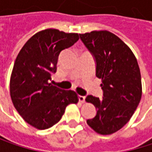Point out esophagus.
I'll list each match as a JSON object with an SVG mask.
<instances>
[{"label": "esophagus", "mask_w": 152, "mask_h": 152, "mask_svg": "<svg viewBox=\"0 0 152 152\" xmlns=\"http://www.w3.org/2000/svg\"><path fill=\"white\" fill-rule=\"evenodd\" d=\"M78 99H79V101H80L81 103H83V102H84V100H85V97H84V96H81V95H79V96H78Z\"/></svg>", "instance_id": "34e87169"}]
</instances>
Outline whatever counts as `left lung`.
I'll return each instance as SVG.
<instances>
[{"label":"left lung","instance_id":"1","mask_svg":"<svg viewBox=\"0 0 152 152\" xmlns=\"http://www.w3.org/2000/svg\"><path fill=\"white\" fill-rule=\"evenodd\" d=\"M94 55L96 76L101 79L104 97L89 95L85 101L93 104L97 114L87 124L98 134L111 135L131 119L142 98V81L137 60L119 37L108 31L79 34Z\"/></svg>","mask_w":152,"mask_h":152}]
</instances>
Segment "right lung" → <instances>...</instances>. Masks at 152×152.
I'll list each match as a JSON object with an SVG mask.
<instances>
[{"label":"right lung","mask_w":152,"mask_h":152,"mask_svg":"<svg viewBox=\"0 0 152 152\" xmlns=\"http://www.w3.org/2000/svg\"><path fill=\"white\" fill-rule=\"evenodd\" d=\"M78 39V33L48 28L35 33L16 56L10 82V98L22 118L37 129L53 127L67 106L78 102L76 91L49 83L60 53Z\"/></svg>","instance_id":"add662e5"}]
</instances>
